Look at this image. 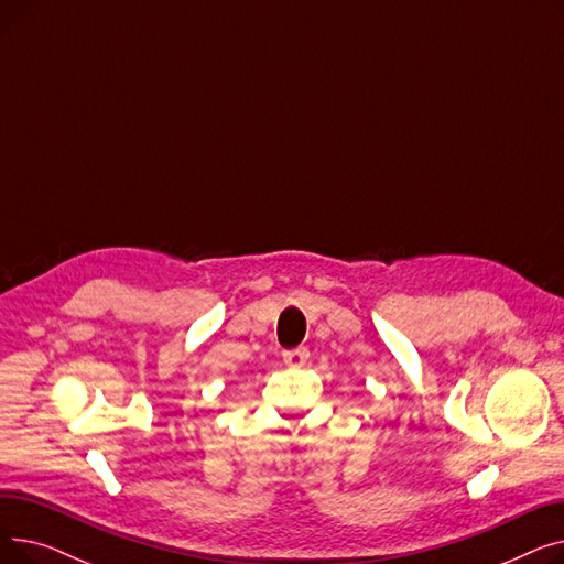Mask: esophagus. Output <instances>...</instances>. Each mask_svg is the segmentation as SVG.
Listing matches in <instances>:
<instances>
[{
  "mask_svg": "<svg viewBox=\"0 0 564 564\" xmlns=\"http://www.w3.org/2000/svg\"><path fill=\"white\" fill-rule=\"evenodd\" d=\"M306 361H308V349L306 347L283 351V364L290 366V368H302Z\"/></svg>",
  "mask_w": 564,
  "mask_h": 564,
  "instance_id": "1",
  "label": "esophagus"
}]
</instances>
